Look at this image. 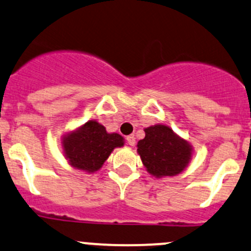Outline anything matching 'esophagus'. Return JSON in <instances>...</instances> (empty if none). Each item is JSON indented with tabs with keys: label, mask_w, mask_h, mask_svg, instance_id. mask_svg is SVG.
Returning <instances> with one entry per match:
<instances>
[{
	"label": "esophagus",
	"mask_w": 251,
	"mask_h": 251,
	"mask_svg": "<svg viewBox=\"0 0 251 251\" xmlns=\"http://www.w3.org/2000/svg\"><path fill=\"white\" fill-rule=\"evenodd\" d=\"M126 142H127L128 146H134V143H136V138H134L133 134H130V136L126 137Z\"/></svg>",
	"instance_id": "34e87169"
}]
</instances>
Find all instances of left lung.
Masks as SVG:
<instances>
[{
    "label": "left lung",
    "mask_w": 251,
    "mask_h": 251,
    "mask_svg": "<svg viewBox=\"0 0 251 251\" xmlns=\"http://www.w3.org/2000/svg\"><path fill=\"white\" fill-rule=\"evenodd\" d=\"M137 144L143 165L156 178L179 174L191 159V146L165 125L150 126Z\"/></svg>",
    "instance_id": "left-lung-1"
}]
</instances>
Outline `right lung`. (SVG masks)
Segmentation results:
<instances>
[{"mask_svg":"<svg viewBox=\"0 0 251 251\" xmlns=\"http://www.w3.org/2000/svg\"><path fill=\"white\" fill-rule=\"evenodd\" d=\"M124 146V138L118 133H107L104 126L90 120L75 132L63 138L66 157L77 170L95 172L100 170L113 149Z\"/></svg>","mask_w":251,"mask_h":251,"instance_id":"obj_1","label":"right lung"}]
</instances>
